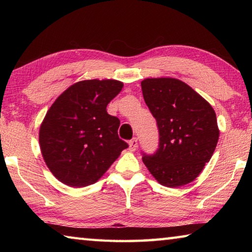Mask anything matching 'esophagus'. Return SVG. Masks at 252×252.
<instances>
[{"mask_svg":"<svg viewBox=\"0 0 252 252\" xmlns=\"http://www.w3.org/2000/svg\"><path fill=\"white\" fill-rule=\"evenodd\" d=\"M136 148H138V139L133 138L129 141V149L130 151H135Z\"/></svg>","mask_w":252,"mask_h":252,"instance_id":"1","label":"esophagus"}]
</instances>
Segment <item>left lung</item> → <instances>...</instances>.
Returning a JSON list of instances; mask_svg holds the SVG:
<instances>
[{"instance_id": "8db88e82", "label": "left lung", "mask_w": 252, "mask_h": 252, "mask_svg": "<svg viewBox=\"0 0 252 252\" xmlns=\"http://www.w3.org/2000/svg\"><path fill=\"white\" fill-rule=\"evenodd\" d=\"M141 88L159 131L157 151L142 152L143 163L162 186L188 185L210 161L218 143L215 110L180 80L146 79Z\"/></svg>"}]
</instances>
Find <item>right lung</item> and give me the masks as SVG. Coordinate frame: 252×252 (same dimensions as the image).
<instances>
[{
	"mask_svg": "<svg viewBox=\"0 0 252 252\" xmlns=\"http://www.w3.org/2000/svg\"><path fill=\"white\" fill-rule=\"evenodd\" d=\"M122 87L117 80L81 81L46 113L40 127L41 152L50 171L64 185H93L129 147L119 138L120 120L106 112Z\"/></svg>",
	"mask_w": 252,
	"mask_h": 252,
	"instance_id": "add662e5",
	"label": "right lung"
}]
</instances>
